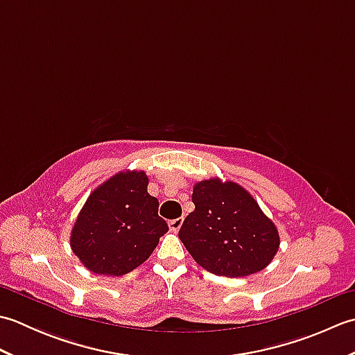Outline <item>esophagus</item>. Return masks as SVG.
Segmentation results:
<instances>
[{"label": "esophagus", "mask_w": 355, "mask_h": 355, "mask_svg": "<svg viewBox=\"0 0 355 355\" xmlns=\"http://www.w3.org/2000/svg\"><path fill=\"white\" fill-rule=\"evenodd\" d=\"M182 225H183V218H177V220L169 221V229H171L172 232H178L180 227H182Z\"/></svg>", "instance_id": "34e87169"}]
</instances>
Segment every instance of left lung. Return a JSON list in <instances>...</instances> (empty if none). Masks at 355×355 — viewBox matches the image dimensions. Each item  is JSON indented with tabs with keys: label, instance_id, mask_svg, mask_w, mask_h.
I'll use <instances>...</instances> for the list:
<instances>
[{
	"label": "left lung",
	"instance_id": "1",
	"mask_svg": "<svg viewBox=\"0 0 355 355\" xmlns=\"http://www.w3.org/2000/svg\"><path fill=\"white\" fill-rule=\"evenodd\" d=\"M195 210L178 238L198 266L218 276L244 277L266 268L277 253L279 233L243 186L220 178L193 186Z\"/></svg>",
	"mask_w": 355,
	"mask_h": 355
}]
</instances>
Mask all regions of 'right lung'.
I'll return each instance as SVG.
<instances>
[{"instance_id":"add662e5","label":"right lung","mask_w":355,"mask_h":355,"mask_svg":"<svg viewBox=\"0 0 355 355\" xmlns=\"http://www.w3.org/2000/svg\"><path fill=\"white\" fill-rule=\"evenodd\" d=\"M143 171L119 172L89 193L73 225L70 245L96 275L122 276L137 268L169 230L148 193Z\"/></svg>"}]
</instances>
